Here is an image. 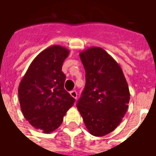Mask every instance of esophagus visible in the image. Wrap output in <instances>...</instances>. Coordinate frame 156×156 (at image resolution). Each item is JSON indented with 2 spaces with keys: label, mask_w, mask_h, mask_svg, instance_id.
<instances>
[{
  "label": "esophagus",
  "mask_w": 156,
  "mask_h": 156,
  "mask_svg": "<svg viewBox=\"0 0 156 156\" xmlns=\"http://www.w3.org/2000/svg\"><path fill=\"white\" fill-rule=\"evenodd\" d=\"M70 94H71L72 97H73V98H74L75 99H76L77 97H78V94H77V92L75 91V90H73V91L70 92Z\"/></svg>",
  "instance_id": "34e87169"
}]
</instances>
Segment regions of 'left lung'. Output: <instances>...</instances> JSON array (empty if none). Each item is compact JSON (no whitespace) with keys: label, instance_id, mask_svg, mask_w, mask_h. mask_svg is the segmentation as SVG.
Listing matches in <instances>:
<instances>
[{"label":"left lung","instance_id":"1","mask_svg":"<svg viewBox=\"0 0 156 156\" xmlns=\"http://www.w3.org/2000/svg\"><path fill=\"white\" fill-rule=\"evenodd\" d=\"M84 67V90L77 108L88 132L97 137L114 131L126 114L129 90L120 66L103 48L79 53Z\"/></svg>","mask_w":156,"mask_h":156}]
</instances>
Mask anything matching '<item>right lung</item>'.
Wrapping results in <instances>:
<instances>
[{
	"mask_svg": "<svg viewBox=\"0 0 156 156\" xmlns=\"http://www.w3.org/2000/svg\"><path fill=\"white\" fill-rule=\"evenodd\" d=\"M68 48L53 45L32 62L19 84L21 109L32 126L44 134L57 129L75 99L64 89L66 76L62 66Z\"/></svg>",
	"mask_w": 156,
	"mask_h": 156,
	"instance_id": "add662e5",
	"label": "right lung"
}]
</instances>
